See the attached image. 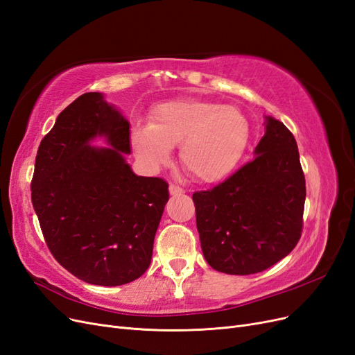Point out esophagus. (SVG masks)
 Listing matches in <instances>:
<instances>
[{"label": "esophagus", "instance_id": "obj_1", "mask_svg": "<svg viewBox=\"0 0 355 355\" xmlns=\"http://www.w3.org/2000/svg\"><path fill=\"white\" fill-rule=\"evenodd\" d=\"M168 192H170V196H179V194H184V189H182L180 187H178V185H173L171 184L170 187H168Z\"/></svg>", "mask_w": 355, "mask_h": 355}]
</instances>
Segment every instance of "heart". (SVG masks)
<instances>
[{
  "instance_id": "obj_1",
  "label": "heart",
  "mask_w": 355,
  "mask_h": 355,
  "mask_svg": "<svg viewBox=\"0 0 355 355\" xmlns=\"http://www.w3.org/2000/svg\"><path fill=\"white\" fill-rule=\"evenodd\" d=\"M250 137V124L234 106L200 99L161 103L149 123L132 128L133 153L149 170H157L179 146L184 168L200 182L222 180L239 164Z\"/></svg>"
}]
</instances>
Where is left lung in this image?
Here are the masks:
<instances>
[{
	"mask_svg": "<svg viewBox=\"0 0 355 355\" xmlns=\"http://www.w3.org/2000/svg\"><path fill=\"white\" fill-rule=\"evenodd\" d=\"M305 197L295 136L265 116L254 159L218 187L192 196L207 263L225 274L249 275L280 262L300 239Z\"/></svg>",
	"mask_w": 355,
	"mask_h": 355,
	"instance_id": "obj_1",
	"label": "left lung"
}]
</instances>
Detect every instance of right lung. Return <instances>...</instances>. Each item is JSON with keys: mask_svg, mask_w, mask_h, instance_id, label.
I'll return each mask as SVG.
<instances>
[{"mask_svg": "<svg viewBox=\"0 0 355 355\" xmlns=\"http://www.w3.org/2000/svg\"><path fill=\"white\" fill-rule=\"evenodd\" d=\"M130 124L98 92L63 110L42 139L32 206L55 259L80 280L121 286L151 263L167 182L133 173ZM103 137L108 147L91 142Z\"/></svg>", "mask_w": 355, "mask_h": 355, "instance_id": "right-lung-1", "label": "right lung"}]
</instances>
